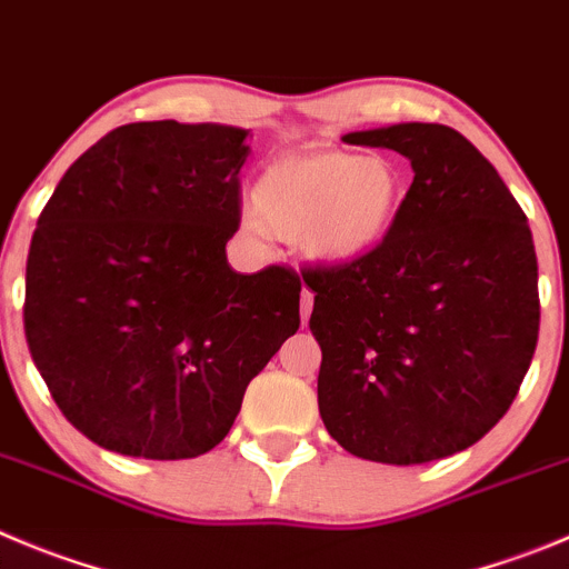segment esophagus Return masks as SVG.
Segmentation results:
<instances>
[{"label": "esophagus", "instance_id": "obj_1", "mask_svg": "<svg viewBox=\"0 0 569 569\" xmlns=\"http://www.w3.org/2000/svg\"><path fill=\"white\" fill-rule=\"evenodd\" d=\"M311 309H315V291L302 289V295H300V317H302V322H309Z\"/></svg>", "mask_w": 569, "mask_h": 569}]
</instances>
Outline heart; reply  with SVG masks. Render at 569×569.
Masks as SVG:
<instances>
[{
    "label": "heart",
    "instance_id": "b5f03b06",
    "mask_svg": "<svg viewBox=\"0 0 569 569\" xmlns=\"http://www.w3.org/2000/svg\"><path fill=\"white\" fill-rule=\"evenodd\" d=\"M405 201V173L379 153H286L252 188V232L297 241L326 263H348L379 247Z\"/></svg>",
    "mask_w": 569,
    "mask_h": 569
}]
</instances>
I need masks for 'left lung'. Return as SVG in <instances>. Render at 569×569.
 <instances>
[{
	"mask_svg": "<svg viewBox=\"0 0 569 569\" xmlns=\"http://www.w3.org/2000/svg\"><path fill=\"white\" fill-rule=\"evenodd\" d=\"M412 162L396 224L348 263L300 269L322 348L328 435L365 460L463 452L508 412L539 339V267L522 207L460 131L398 123L345 134Z\"/></svg>",
	"mask_w": 569,
	"mask_h": 569,
	"instance_id": "8db88e82",
	"label": "left lung"
}]
</instances>
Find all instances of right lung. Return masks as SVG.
<instances>
[{
    "instance_id": "1",
    "label": "right lung",
    "mask_w": 569,
    "mask_h": 569,
    "mask_svg": "<svg viewBox=\"0 0 569 569\" xmlns=\"http://www.w3.org/2000/svg\"><path fill=\"white\" fill-rule=\"evenodd\" d=\"M243 140L232 126H120L41 210L24 278L30 357L63 418L109 452H210L300 328L295 269L227 263Z\"/></svg>"
}]
</instances>
